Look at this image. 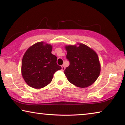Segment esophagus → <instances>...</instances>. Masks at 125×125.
<instances>
[{
	"label": "esophagus",
	"instance_id": "34e87169",
	"mask_svg": "<svg viewBox=\"0 0 125 125\" xmlns=\"http://www.w3.org/2000/svg\"><path fill=\"white\" fill-rule=\"evenodd\" d=\"M61 69H62V71H64L65 70V66L64 65H62L61 66Z\"/></svg>",
	"mask_w": 125,
	"mask_h": 125
}]
</instances>
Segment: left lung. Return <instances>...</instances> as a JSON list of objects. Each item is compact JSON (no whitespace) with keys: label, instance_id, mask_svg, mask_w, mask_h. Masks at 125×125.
<instances>
[{"label":"left lung","instance_id":"1","mask_svg":"<svg viewBox=\"0 0 125 125\" xmlns=\"http://www.w3.org/2000/svg\"><path fill=\"white\" fill-rule=\"evenodd\" d=\"M66 45V59L70 65L64 73L68 81L75 86L84 88L92 85L100 76L101 65L93 49L82 43Z\"/></svg>","mask_w":125,"mask_h":125}]
</instances>
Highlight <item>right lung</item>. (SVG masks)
I'll list each match as a JSON object with an SVG mask.
<instances>
[{"label": "right lung", "instance_id": "obj_1", "mask_svg": "<svg viewBox=\"0 0 125 125\" xmlns=\"http://www.w3.org/2000/svg\"><path fill=\"white\" fill-rule=\"evenodd\" d=\"M52 50L51 44L41 42L31 46L25 52L21 62V74L30 86L44 88L52 81L54 73L61 69Z\"/></svg>", "mask_w": 125, "mask_h": 125}]
</instances>
